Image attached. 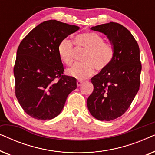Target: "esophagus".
I'll return each instance as SVG.
<instances>
[{
	"mask_svg": "<svg viewBox=\"0 0 155 155\" xmlns=\"http://www.w3.org/2000/svg\"><path fill=\"white\" fill-rule=\"evenodd\" d=\"M82 80H78V81H77V85H78V87H80L82 84Z\"/></svg>",
	"mask_w": 155,
	"mask_h": 155,
	"instance_id": "34e87169",
	"label": "esophagus"
}]
</instances>
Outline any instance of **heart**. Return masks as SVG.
Here are the masks:
<instances>
[{
  "label": "heart",
  "instance_id": "heart-1",
  "mask_svg": "<svg viewBox=\"0 0 155 155\" xmlns=\"http://www.w3.org/2000/svg\"><path fill=\"white\" fill-rule=\"evenodd\" d=\"M74 43L78 49H85L84 63H78L68 69V75L76 79L83 80L94 75L95 68L100 71L105 69L111 62L114 48L111 44L104 42V38L98 33L88 31L76 35ZM59 58L65 65L73 63L75 48L71 40L65 38L58 46Z\"/></svg>",
  "mask_w": 155,
  "mask_h": 155
}]
</instances>
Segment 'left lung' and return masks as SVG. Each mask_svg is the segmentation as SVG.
Instances as JSON below:
<instances>
[{
  "label": "left lung",
  "mask_w": 155,
  "mask_h": 155,
  "mask_svg": "<svg viewBox=\"0 0 155 155\" xmlns=\"http://www.w3.org/2000/svg\"><path fill=\"white\" fill-rule=\"evenodd\" d=\"M107 36L114 48V58L92 79L94 90L87 100L89 111L99 120L121 116L138 92L142 65L136 40L123 25L111 22L90 28Z\"/></svg>",
  "instance_id": "obj_1"
}]
</instances>
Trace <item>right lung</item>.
I'll list each match as a JSON object with an SVG mask.
<instances>
[{
	"instance_id": "1",
	"label": "right lung",
	"mask_w": 155,
	"mask_h": 155,
	"mask_svg": "<svg viewBox=\"0 0 155 155\" xmlns=\"http://www.w3.org/2000/svg\"><path fill=\"white\" fill-rule=\"evenodd\" d=\"M79 29L55 20L45 21L20 42L14 66L15 95L31 117L43 120L56 117L77 88L75 78L63 75L58 46Z\"/></svg>"
}]
</instances>
